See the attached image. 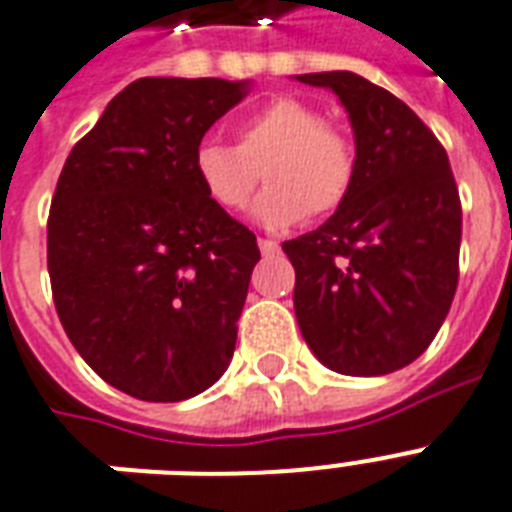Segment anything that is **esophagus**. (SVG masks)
Here are the masks:
<instances>
[{
    "mask_svg": "<svg viewBox=\"0 0 512 512\" xmlns=\"http://www.w3.org/2000/svg\"><path fill=\"white\" fill-rule=\"evenodd\" d=\"M259 248L264 256H272V253L280 251V243H277V240H272V237H259Z\"/></svg>",
    "mask_w": 512,
    "mask_h": 512,
    "instance_id": "1",
    "label": "esophagus"
}]
</instances>
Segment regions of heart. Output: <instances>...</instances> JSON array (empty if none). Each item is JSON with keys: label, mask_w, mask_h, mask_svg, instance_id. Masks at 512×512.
<instances>
[{"label": "heart", "mask_w": 512, "mask_h": 512, "mask_svg": "<svg viewBox=\"0 0 512 512\" xmlns=\"http://www.w3.org/2000/svg\"><path fill=\"white\" fill-rule=\"evenodd\" d=\"M192 174L203 195L230 214L251 203L264 177L269 187L253 216L267 227H288L343 206L357 179V145L309 102L272 97L237 121L235 145L198 142Z\"/></svg>", "instance_id": "obj_1"}]
</instances>
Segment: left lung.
<instances>
[{
	"label": "left lung",
	"instance_id": "obj_1",
	"mask_svg": "<svg viewBox=\"0 0 512 512\" xmlns=\"http://www.w3.org/2000/svg\"><path fill=\"white\" fill-rule=\"evenodd\" d=\"M296 79L338 94L357 145L343 206L282 243L298 327L330 370H402L431 346L457 290L463 208L447 150L399 97L357 73Z\"/></svg>",
	"mask_w": 512,
	"mask_h": 512
}]
</instances>
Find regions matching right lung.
Returning a JSON list of instances; mask_svg holds the SVG:
<instances>
[{
  "label": "right lung",
  "instance_id": "1",
  "mask_svg": "<svg viewBox=\"0 0 512 512\" xmlns=\"http://www.w3.org/2000/svg\"><path fill=\"white\" fill-rule=\"evenodd\" d=\"M248 81H132L73 145L47 222L57 317L84 362L142 402L222 378L261 259L256 235L192 174L203 134Z\"/></svg>",
  "mask_w": 512,
  "mask_h": 512
}]
</instances>
